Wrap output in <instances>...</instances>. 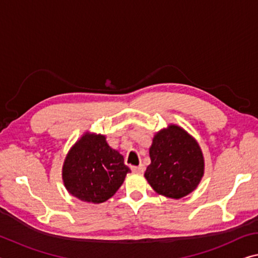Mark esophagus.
<instances>
[{"mask_svg": "<svg viewBox=\"0 0 258 258\" xmlns=\"http://www.w3.org/2000/svg\"><path fill=\"white\" fill-rule=\"evenodd\" d=\"M131 169H132V171L133 172H138V173H144V171H145V165L144 164H140L139 166H132L131 167Z\"/></svg>", "mask_w": 258, "mask_h": 258, "instance_id": "esophagus-1", "label": "esophagus"}]
</instances>
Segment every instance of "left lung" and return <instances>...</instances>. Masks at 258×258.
<instances>
[{"mask_svg":"<svg viewBox=\"0 0 258 258\" xmlns=\"http://www.w3.org/2000/svg\"><path fill=\"white\" fill-rule=\"evenodd\" d=\"M151 163L145 177L156 193L181 199L191 193L204 174V158L198 141L178 125L155 134L149 148Z\"/></svg>","mask_w":258,"mask_h":258,"instance_id":"1","label":"left lung"}]
</instances>
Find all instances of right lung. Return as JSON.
Returning <instances> with one entry per match:
<instances>
[{"mask_svg": "<svg viewBox=\"0 0 258 258\" xmlns=\"http://www.w3.org/2000/svg\"><path fill=\"white\" fill-rule=\"evenodd\" d=\"M128 172L122 155L108 145L104 136L86 132L69 150L62 175L69 193L96 204L116 194Z\"/></svg>", "mask_w": 258, "mask_h": 258, "instance_id": "obj_1", "label": "right lung"}]
</instances>
